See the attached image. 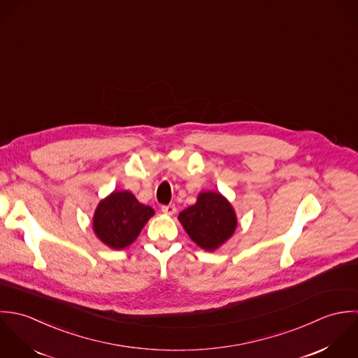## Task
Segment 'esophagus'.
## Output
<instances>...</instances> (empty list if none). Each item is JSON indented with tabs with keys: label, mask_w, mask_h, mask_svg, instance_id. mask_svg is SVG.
<instances>
[{
	"label": "esophagus",
	"mask_w": 358,
	"mask_h": 358,
	"mask_svg": "<svg viewBox=\"0 0 358 358\" xmlns=\"http://www.w3.org/2000/svg\"><path fill=\"white\" fill-rule=\"evenodd\" d=\"M176 206L174 205H164V206H162V212L164 213V215H173L176 213Z\"/></svg>",
	"instance_id": "obj_1"
}]
</instances>
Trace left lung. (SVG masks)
Returning a JSON list of instances; mask_svg holds the SVG:
<instances>
[{
	"label": "left lung",
	"mask_w": 358,
	"mask_h": 358,
	"mask_svg": "<svg viewBox=\"0 0 358 358\" xmlns=\"http://www.w3.org/2000/svg\"><path fill=\"white\" fill-rule=\"evenodd\" d=\"M178 220L189 238L209 252L227 242L236 228V215L231 203L212 191L201 192L196 203L182 210Z\"/></svg>",
	"instance_id": "1"
}]
</instances>
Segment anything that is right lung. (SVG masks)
Instances as JSON below:
<instances>
[{"instance_id":"1","label":"right lung","mask_w":358,"mask_h":358,"mask_svg":"<svg viewBox=\"0 0 358 358\" xmlns=\"http://www.w3.org/2000/svg\"><path fill=\"white\" fill-rule=\"evenodd\" d=\"M153 215V209L140 203L131 192L115 191L96 206L92 228L106 246L119 250L137 239Z\"/></svg>"}]
</instances>
